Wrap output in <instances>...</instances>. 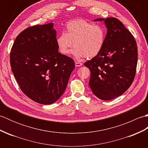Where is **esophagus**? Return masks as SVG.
Listing matches in <instances>:
<instances>
[{"instance_id": "34e87169", "label": "esophagus", "mask_w": 148, "mask_h": 148, "mask_svg": "<svg viewBox=\"0 0 148 148\" xmlns=\"http://www.w3.org/2000/svg\"><path fill=\"white\" fill-rule=\"evenodd\" d=\"M83 65L82 63H81L79 62H75V65H76V67H81V65Z\"/></svg>"}]
</instances>
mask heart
I'll use <instances>...</instances> for the list:
<instances>
[{"mask_svg":"<svg viewBox=\"0 0 148 148\" xmlns=\"http://www.w3.org/2000/svg\"><path fill=\"white\" fill-rule=\"evenodd\" d=\"M106 37V30L101 25L79 19L68 22L65 33L56 38V45L62 55H67L73 46L72 53L74 57L92 58L101 52Z\"/></svg>","mask_w":148,"mask_h":148,"instance_id":"obj_1","label":"heart"}]
</instances>
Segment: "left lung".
<instances>
[{
  "label": "left lung",
  "instance_id": "8db88e82",
  "mask_svg": "<svg viewBox=\"0 0 148 148\" xmlns=\"http://www.w3.org/2000/svg\"><path fill=\"white\" fill-rule=\"evenodd\" d=\"M107 28L105 45L99 55L84 65L89 68V86L99 99L109 100L128 89L136 76L137 46L131 33L116 18H97Z\"/></svg>",
  "mask_w": 148,
  "mask_h": 148
}]
</instances>
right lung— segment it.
Masks as SVG:
<instances>
[{
    "instance_id": "right-lung-1",
    "label": "right lung",
    "mask_w": 148,
    "mask_h": 148,
    "mask_svg": "<svg viewBox=\"0 0 148 148\" xmlns=\"http://www.w3.org/2000/svg\"><path fill=\"white\" fill-rule=\"evenodd\" d=\"M53 23L27 28L16 37L10 53L11 70L24 94L41 104L55 102L75 67L60 53Z\"/></svg>"
}]
</instances>
